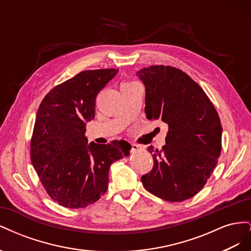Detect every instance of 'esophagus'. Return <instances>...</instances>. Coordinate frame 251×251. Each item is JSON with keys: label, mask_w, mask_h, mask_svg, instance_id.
Returning a JSON list of instances; mask_svg holds the SVG:
<instances>
[{"label": "esophagus", "mask_w": 251, "mask_h": 251, "mask_svg": "<svg viewBox=\"0 0 251 251\" xmlns=\"http://www.w3.org/2000/svg\"><path fill=\"white\" fill-rule=\"evenodd\" d=\"M140 149H141V147L138 146V144L131 143V151H139Z\"/></svg>", "instance_id": "34e87169"}]
</instances>
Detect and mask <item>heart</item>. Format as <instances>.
<instances>
[{
	"label": "heart",
	"instance_id": "heart-1",
	"mask_svg": "<svg viewBox=\"0 0 251 251\" xmlns=\"http://www.w3.org/2000/svg\"><path fill=\"white\" fill-rule=\"evenodd\" d=\"M135 81H132V80H126V81H124L123 83H121V89H125V88H127V87H131L133 85H135Z\"/></svg>",
	"mask_w": 251,
	"mask_h": 251
}]
</instances>
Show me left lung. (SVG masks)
<instances>
[{"label":"left lung","instance_id":"8db88e82","mask_svg":"<svg viewBox=\"0 0 251 251\" xmlns=\"http://www.w3.org/2000/svg\"><path fill=\"white\" fill-rule=\"evenodd\" d=\"M146 86L148 119L168 124L165 146L148 151L154 166L143 175V186L169 202L198 194L218 163L222 126L214 104L186 73L171 66H151L137 72Z\"/></svg>","mask_w":251,"mask_h":251}]
</instances>
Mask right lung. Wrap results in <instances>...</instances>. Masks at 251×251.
<instances>
[{"label": "right lung", "mask_w": 251, "mask_h": 251, "mask_svg": "<svg viewBox=\"0 0 251 251\" xmlns=\"http://www.w3.org/2000/svg\"><path fill=\"white\" fill-rule=\"evenodd\" d=\"M118 69L86 70L50 90L35 117L30 154L50 198L67 208H82L108 189L113 162L127 156L131 144L114 140L88 143L86 124L95 117L96 96Z\"/></svg>", "instance_id": "1"}]
</instances>
